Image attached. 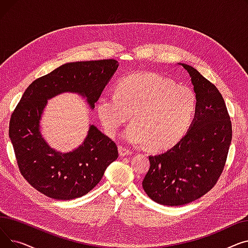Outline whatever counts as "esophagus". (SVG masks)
<instances>
[{
	"label": "esophagus",
	"mask_w": 248,
	"mask_h": 248,
	"mask_svg": "<svg viewBox=\"0 0 248 248\" xmlns=\"http://www.w3.org/2000/svg\"><path fill=\"white\" fill-rule=\"evenodd\" d=\"M119 153H120L121 157H125V155H129L133 154V152H131L129 150H127V149L122 147V146L119 147Z\"/></svg>",
	"instance_id": "esophagus-1"
}]
</instances>
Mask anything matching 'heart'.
Masks as SVG:
<instances>
[{
  "instance_id": "heart-1",
  "label": "heart",
  "mask_w": 248,
  "mask_h": 248,
  "mask_svg": "<svg viewBox=\"0 0 248 248\" xmlns=\"http://www.w3.org/2000/svg\"><path fill=\"white\" fill-rule=\"evenodd\" d=\"M197 108L194 91L171 78L154 72L128 75L120 81L115 93L97 101V114L107 135L114 137L133 116L122 134L133 146L150 144L153 150L173 147L189 128Z\"/></svg>"
}]
</instances>
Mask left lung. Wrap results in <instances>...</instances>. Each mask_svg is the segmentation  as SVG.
<instances>
[{
	"label": "left lung",
	"mask_w": 248,
	"mask_h": 248,
	"mask_svg": "<svg viewBox=\"0 0 248 248\" xmlns=\"http://www.w3.org/2000/svg\"><path fill=\"white\" fill-rule=\"evenodd\" d=\"M197 108L187 134L165 153L150 155L142 188L155 202L181 206L210 191L226 162L232 127L224 99L217 87L185 63Z\"/></svg>",
	"instance_id": "1"
}]
</instances>
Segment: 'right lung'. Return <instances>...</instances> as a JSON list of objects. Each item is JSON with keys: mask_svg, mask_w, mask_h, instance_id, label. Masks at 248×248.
<instances>
[{"mask_svg": "<svg viewBox=\"0 0 248 248\" xmlns=\"http://www.w3.org/2000/svg\"><path fill=\"white\" fill-rule=\"evenodd\" d=\"M117 67L119 62L113 59L65 63L33 81L12 113L9 137L20 172L47 197H82L119 157L116 145L94 124H89L87 136L76 149L62 153L51 148L42 137L40 124L48 100L65 93H76L93 110Z\"/></svg>", "mask_w": 248, "mask_h": 248, "instance_id": "1", "label": "right lung"}]
</instances>
